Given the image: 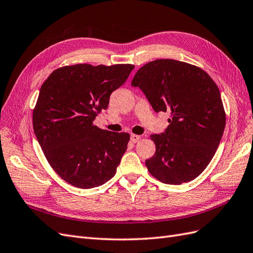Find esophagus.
Instances as JSON below:
<instances>
[{
	"mask_svg": "<svg viewBox=\"0 0 253 253\" xmlns=\"http://www.w3.org/2000/svg\"><path fill=\"white\" fill-rule=\"evenodd\" d=\"M129 140H131V142H133V143L138 142V141L140 140V136H138V135H135V134H132V135H131V137H129Z\"/></svg>",
	"mask_w": 253,
	"mask_h": 253,
	"instance_id": "obj_1",
	"label": "esophagus"
}]
</instances>
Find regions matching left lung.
Masks as SVG:
<instances>
[{
  "mask_svg": "<svg viewBox=\"0 0 253 253\" xmlns=\"http://www.w3.org/2000/svg\"><path fill=\"white\" fill-rule=\"evenodd\" d=\"M132 85L156 113L171 114L166 131L151 135L156 152L145 160L149 172L168 185L196 178L215 154L226 126L216 84L200 67L159 59L139 68Z\"/></svg>",
  "mask_w": 253,
  "mask_h": 253,
  "instance_id": "obj_1",
  "label": "left lung"
}]
</instances>
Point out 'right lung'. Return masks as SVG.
Masks as SVG:
<instances>
[{
    "label": "right lung",
    "instance_id": "add662e5",
    "mask_svg": "<svg viewBox=\"0 0 253 253\" xmlns=\"http://www.w3.org/2000/svg\"><path fill=\"white\" fill-rule=\"evenodd\" d=\"M132 64H76L53 71L42 84L33 114L34 132L47 162L70 185L90 189L116 174L129 135L93 125L108 109Z\"/></svg>",
    "mask_w": 253,
    "mask_h": 253
}]
</instances>
